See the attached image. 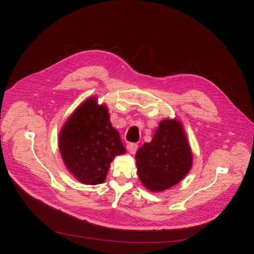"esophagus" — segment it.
Here are the masks:
<instances>
[{
    "label": "esophagus",
    "mask_w": 254,
    "mask_h": 254,
    "mask_svg": "<svg viewBox=\"0 0 254 254\" xmlns=\"http://www.w3.org/2000/svg\"><path fill=\"white\" fill-rule=\"evenodd\" d=\"M127 149L128 150L129 153L134 154L138 149V145L136 143H127Z\"/></svg>",
    "instance_id": "1"
}]
</instances>
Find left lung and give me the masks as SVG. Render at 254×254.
<instances>
[{
	"label": "left lung",
	"instance_id": "8db88e82",
	"mask_svg": "<svg viewBox=\"0 0 254 254\" xmlns=\"http://www.w3.org/2000/svg\"><path fill=\"white\" fill-rule=\"evenodd\" d=\"M138 175L151 191H163L180 182L190 172L192 154L182 125L176 119L161 122L150 143L136 153Z\"/></svg>",
	"mask_w": 254,
	"mask_h": 254
}]
</instances>
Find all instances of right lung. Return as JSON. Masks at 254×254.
I'll use <instances>...</instances> for the list:
<instances>
[{"instance_id":"obj_1","label":"right lung","mask_w":254,"mask_h":254,"mask_svg":"<svg viewBox=\"0 0 254 254\" xmlns=\"http://www.w3.org/2000/svg\"><path fill=\"white\" fill-rule=\"evenodd\" d=\"M64 163L82 183L100 184L114 157L126 153L118 131L109 122L107 107L86 100L71 115L60 134Z\"/></svg>"}]
</instances>
